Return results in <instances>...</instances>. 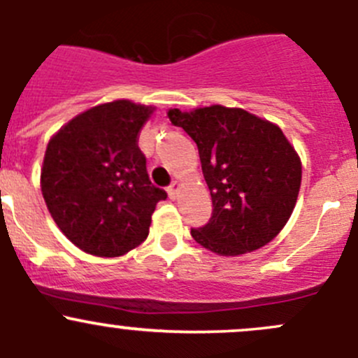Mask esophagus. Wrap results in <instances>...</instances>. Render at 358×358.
I'll use <instances>...</instances> for the list:
<instances>
[{
  "instance_id": "34e87169",
  "label": "esophagus",
  "mask_w": 358,
  "mask_h": 358,
  "mask_svg": "<svg viewBox=\"0 0 358 358\" xmlns=\"http://www.w3.org/2000/svg\"><path fill=\"white\" fill-rule=\"evenodd\" d=\"M178 192H180V183L175 180V182H171V185L168 187V194L171 199H176V197H178Z\"/></svg>"
}]
</instances>
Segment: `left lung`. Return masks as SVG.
Instances as JSON below:
<instances>
[{"label":"left lung","instance_id":"obj_1","mask_svg":"<svg viewBox=\"0 0 358 358\" xmlns=\"http://www.w3.org/2000/svg\"><path fill=\"white\" fill-rule=\"evenodd\" d=\"M168 115L197 143L211 192V218L190 230L196 243L222 256L268 244L289 220L301 185V162L279 126L223 106Z\"/></svg>","mask_w":358,"mask_h":358}]
</instances>
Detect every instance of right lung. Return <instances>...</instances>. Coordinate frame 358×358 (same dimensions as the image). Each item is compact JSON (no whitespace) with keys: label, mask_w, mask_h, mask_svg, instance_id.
<instances>
[{"label":"right lung","mask_w":358,"mask_h":358,"mask_svg":"<svg viewBox=\"0 0 358 358\" xmlns=\"http://www.w3.org/2000/svg\"><path fill=\"white\" fill-rule=\"evenodd\" d=\"M152 107L129 100L76 115L46 147L41 190L64 236L85 252L114 258L149 236L168 194L152 185L138 133Z\"/></svg>","instance_id":"add662e5"}]
</instances>
